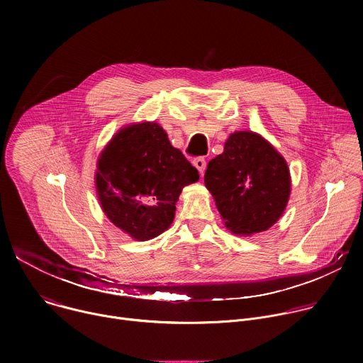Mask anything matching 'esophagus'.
I'll return each mask as SVG.
<instances>
[{"mask_svg": "<svg viewBox=\"0 0 363 363\" xmlns=\"http://www.w3.org/2000/svg\"><path fill=\"white\" fill-rule=\"evenodd\" d=\"M192 164H194V167L198 169V172L202 175L203 171H205V168H206V161H205L203 158H196V160L192 161Z\"/></svg>", "mask_w": 363, "mask_h": 363, "instance_id": "1", "label": "esophagus"}]
</instances>
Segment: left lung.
Masks as SVG:
<instances>
[{
    "label": "left lung",
    "instance_id": "left-lung-1",
    "mask_svg": "<svg viewBox=\"0 0 363 363\" xmlns=\"http://www.w3.org/2000/svg\"><path fill=\"white\" fill-rule=\"evenodd\" d=\"M203 182L214 196L224 225L233 234L245 237L274 225L291 192L286 160L252 130L228 136L224 152L206 167Z\"/></svg>",
    "mask_w": 363,
    "mask_h": 363
}]
</instances>
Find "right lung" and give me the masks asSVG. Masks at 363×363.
<instances>
[{
  "label": "right lung",
  "instance_id": "obj_1",
  "mask_svg": "<svg viewBox=\"0 0 363 363\" xmlns=\"http://www.w3.org/2000/svg\"><path fill=\"white\" fill-rule=\"evenodd\" d=\"M199 179L157 122L119 129L97 160L94 185L105 216L136 241L169 228L184 186Z\"/></svg>",
  "mask_w": 363,
  "mask_h": 363
}]
</instances>
